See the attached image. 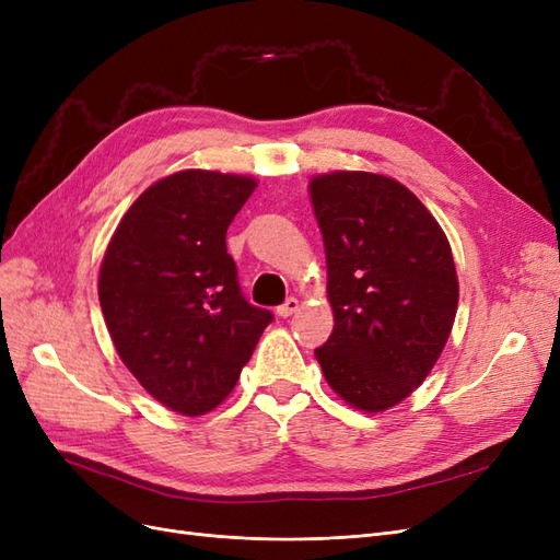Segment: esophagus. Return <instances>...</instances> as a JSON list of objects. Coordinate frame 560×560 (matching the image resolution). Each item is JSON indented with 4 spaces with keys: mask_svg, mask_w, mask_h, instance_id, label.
<instances>
[{
    "mask_svg": "<svg viewBox=\"0 0 560 560\" xmlns=\"http://www.w3.org/2000/svg\"><path fill=\"white\" fill-rule=\"evenodd\" d=\"M299 311V299L296 296H290L287 299L282 306H278V315L280 317H290V315H294Z\"/></svg>",
    "mask_w": 560,
    "mask_h": 560,
    "instance_id": "esophagus-1",
    "label": "esophagus"
}]
</instances>
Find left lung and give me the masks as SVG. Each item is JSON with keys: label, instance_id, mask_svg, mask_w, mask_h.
<instances>
[{"label": "left lung", "instance_id": "1", "mask_svg": "<svg viewBox=\"0 0 560 560\" xmlns=\"http://www.w3.org/2000/svg\"><path fill=\"white\" fill-rule=\"evenodd\" d=\"M308 189L334 311L315 358L338 397L378 413L428 378L448 341L453 252L430 210L393 177L338 171Z\"/></svg>", "mask_w": 560, "mask_h": 560}]
</instances>
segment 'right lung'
I'll use <instances>...</instances> for the list:
<instances>
[{
    "instance_id": "add662e5",
    "label": "right lung",
    "mask_w": 560,
    "mask_h": 560,
    "mask_svg": "<svg viewBox=\"0 0 560 560\" xmlns=\"http://www.w3.org/2000/svg\"><path fill=\"white\" fill-rule=\"evenodd\" d=\"M254 189L252 177L212 171L159 179L118 222L100 268V306L118 358L182 416L229 397L273 322L243 296L226 252V229Z\"/></svg>"
}]
</instances>
